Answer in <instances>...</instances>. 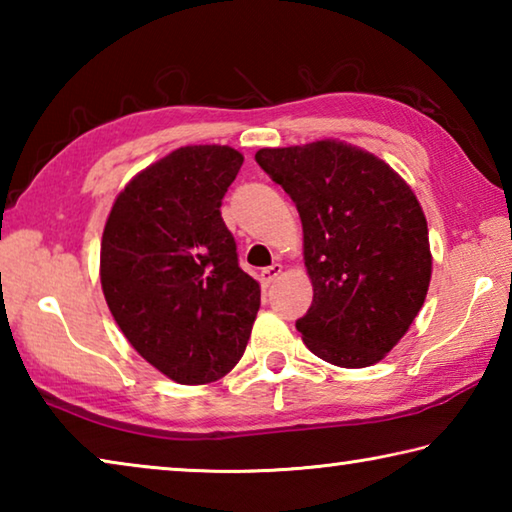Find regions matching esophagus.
Instances as JSON below:
<instances>
[{
  "instance_id": "obj_1",
  "label": "esophagus",
  "mask_w": 512,
  "mask_h": 512,
  "mask_svg": "<svg viewBox=\"0 0 512 512\" xmlns=\"http://www.w3.org/2000/svg\"><path fill=\"white\" fill-rule=\"evenodd\" d=\"M280 273H282V264H271V266L262 268V275H259V280H262L264 287H271L277 277H280Z\"/></svg>"
}]
</instances>
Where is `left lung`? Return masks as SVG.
Returning <instances> with one entry per match:
<instances>
[{
    "mask_svg": "<svg viewBox=\"0 0 512 512\" xmlns=\"http://www.w3.org/2000/svg\"><path fill=\"white\" fill-rule=\"evenodd\" d=\"M255 160L296 203L314 284L296 320L307 348L341 368L391 352L427 298V219L411 187L359 146L320 140L259 149Z\"/></svg>",
    "mask_w": 512,
    "mask_h": 512,
    "instance_id": "obj_1",
    "label": "left lung"
}]
</instances>
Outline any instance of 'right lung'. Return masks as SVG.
<instances>
[{
  "instance_id": "add662e5",
  "label": "right lung",
  "mask_w": 512,
  "mask_h": 512,
  "mask_svg": "<svg viewBox=\"0 0 512 512\" xmlns=\"http://www.w3.org/2000/svg\"><path fill=\"white\" fill-rule=\"evenodd\" d=\"M244 164L230 146H180L137 173L101 239L103 296L128 343L178 384L237 366L259 311L221 201Z\"/></svg>"
}]
</instances>
